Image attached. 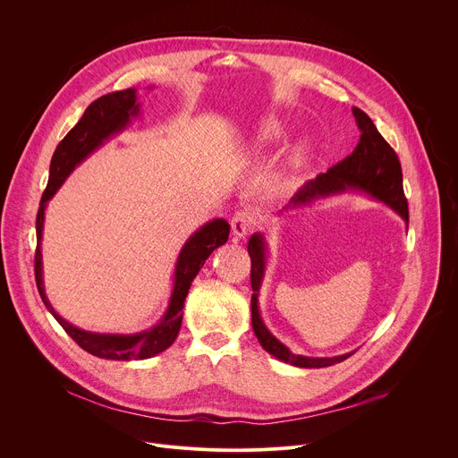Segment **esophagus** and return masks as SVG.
I'll list each match as a JSON object with an SVG mask.
<instances>
[{"label":"esophagus","instance_id":"1","mask_svg":"<svg viewBox=\"0 0 458 458\" xmlns=\"http://www.w3.org/2000/svg\"><path fill=\"white\" fill-rule=\"evenodd\" d=\"M255 225V219L251 216L250 210H239L233 214L232 217V235L235 241H242L248 232L251 230V226Z\"/></svg>","mask_w":458,"mask_h":458}]
</instances>
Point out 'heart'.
<instances>
[{"instance_id": "1", "label": "heart", "mask_w": 458, "mask_h": 458, "mask_svg": "<svg viewBox=\"0 0 458 458\" xmlns=\"http://www.w3.org/2000/svg\"><path fill=\"white\" fill-rule=\"evenodd\" d=\"M286 134L284 130V123L277 117H267L263 119V123L259 124L257 128V136H255V147L257 148H268L270 145L277 143L279 140H283ZM304 157L302 152L295 154V161L301 163Z\"/></svg>"}]
</instances>
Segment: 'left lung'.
I'll list each match as a JSON object with an SVG mask.
<instances>
[{"mask_svg": "<svg viewBox=\"0 0 458 458\" xmlns=\"http://www.w3.org/2000/svg\"><path fill=\"white\" fill-rule=\"evenodd\" d=\"M357 126L360 128V140L355 150L344 157L341 163L332 166L326 174H318L315 179L308 181L288 203L286 208H301L311 205L315 199L328 198L346 190L360 191L369 195L371 199L384 203L394 212H397L408 223V201L403 188V170L397 154L386 140L378 134L373 121L357 106L352 108ZM248 253L251 259V326L253 334L270 355L288 362L297 368H326L346 360L353 352L337 357H306L292 353L272 332L259 311V292L265 281L268 244L265 235L257 232L248 241Z\"/></svg>", "mask_w": 458, "mask_h": 458, "instance_id": "1", "label": "left lung"}]
</instances>
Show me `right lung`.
<instances>
[{"label": "right lung", "instance_id": "obj_1", "mask_svg": "<svg viewBox=\"0 0 458 458\" xmlns=\"http://www.w3.org/2000/svg\"><path fill=\"white\" fill-rule=\"evenodd\" d=\"M141 103H138V90L126 89L119 92H112L98 98L85 110L83 117L76 123L71 132L63 138L57 145L52 161H50V177L48 184L43 191V198L38 210L36 219V233H38V248L34 257V274L38 292L47 306V310L54 315V318L85 352L106 359V360H143L150 359L175 341L181 322H182V306L191 286V281L203 268L205 260L210 253L223 246L228 241L230 225L225 219H214L195 230L186 242L182 244L174 270V284L168 306L163 317L152 326L138 334H98L78 328V326L64 320L50 304L45 284H43V255H41V239H43V223L47 203L54 198V193L61 188L76 166H80L90 154L101 148L110 138L121 134L123 130L132 121V117L140 115Z\"/></svg>", "mask_w": 458, "mask_h": 458}]
</instances>
